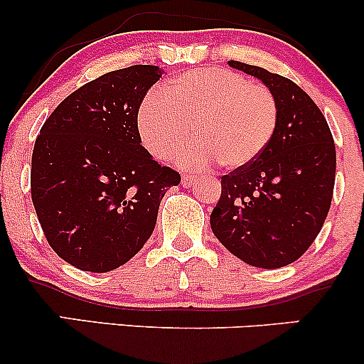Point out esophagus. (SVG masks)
I'll return each instance as SVG.
<instances>
[{
  "instance_id": "1",
  "label": "esophagus",
  "mask_w": 364,
  "mask_h": 364,
  "mask_svg": "<svg viewBox=\"0 0 364 364\" xmlns=\"http://www.w3.org/2000/svg\"><path fill=\"white\" fill-rule=\"evenodd\" d=\"M196 181H198V176H195V174H185V176L181 178L183 188H191Z\"/></svg>"
}]
</instances>
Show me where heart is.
<instances>
[{
	"mask_svg": "<svg viewBox=\"0 0 364 364\" xmlns=\"http://www.w3.org/2000/svg\"><path fill=\"white\" fill-rule=\"evenodd\" d=\"M279 106L267 87L240 73L196 68L179 73L164 89L149 92L139 109L141 141L156 159L179 152L186 168H205L214 161L225 169L245 168L272 140Z\"/></svg>",
	"mask_w": 364,
	"mask_h": 364,
	"instance_id": "b5f03b06",
	"label": "heart"
}]
</instances>
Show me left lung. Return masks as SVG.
Wrapping results in <instances>:
<instances>
[{
  "instance_id": "left-lung-1",
  "label": "left lung",
  "mask_w": 364,
  "mask_h": 364,
  "mask_svg": "<svg viewBox=\"0 0 364 364\" xmlns=\"http://www.w3.org/2000/svg\"><path fill=\"white\" fill-rule=\"evenodd\" d=\"M229 66L269 87L279 121L260 156L220 178L223 191L210 228L240 260L279 269L310 248L327 219L336 145L327 119L301 87L260 66L240 61H229Z\"/></svg>"
}]
</instances>
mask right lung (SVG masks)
Listing matches in <instances>:
<instances>
[{
	"label": "right lung",
	"mask_w": 364,
	"mask_h": 364,
	"mask_svg": "<svg viewBox=\"0 0 364 364\" xmlns=\"http://www.w3.org/2000/svg\"><path fill=\"white\" fill-rule=\"evenodd\" d=\"M159 66L104 73L63 101L32 152L31 193L46 240L85 272H109L152 235L162 196L181 181L141 147L139 109Z\"/></svg>",
	"instance_id": "obj_1"
}]
</instances>
